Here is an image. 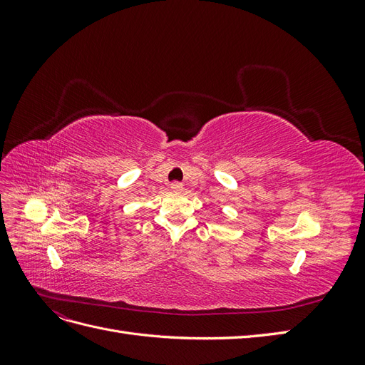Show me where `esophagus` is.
Instances as JSON below:
<instances>
[{
    "instance_id": "esophagus-1",
    "label": "esophagus",
    "mask_w": 365,
    "mask_h": 365,
    "mask_svg": "<svg viewBox=\"0 0 365 365\" xmlns=\"http://www.w3.org/2000/svg\"><path fill=\"white\" fill-rule=\"evenodd\" d=\"M170 189L175 190V192H180V190H182V184L178 182V181H175V182L170 184Z\"/></svg>"
}]
</instances>
